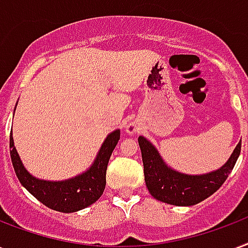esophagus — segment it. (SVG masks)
Wrapping results in <instances>:
<instances>
[{
  "label": "esophagus",
  "instance_id": "esophagus-1",
  "mask_svg": "<svg viewBox=\"0 0 248 248\" xmlns=\"http://www.w3.org/2000/svg\"><path fill=\"white\" fill-rule=\"evenodd\" d=\"M137 131V127L134 126V124H128L127 126V132L128 134H134V132Z\"/></svg>",
  "mask_w": 248,
  "mask_h": 248
}]
</instances>
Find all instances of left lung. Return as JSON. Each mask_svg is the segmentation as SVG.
Listing matches in <instances>:
<instances>
[{
	"mask_svg": "<svg viewBox=\"0 0 248 248\" xmlns=\"http://www.w3.org/2000/svg\"><path fill=\"white\" fill-rule=\"evenodd\" d=\"M144 166L145 185L155 199L178 207H188L203 202L222 186L241 154L239 141L228 162L216 171L203 175H187L165 165L154 145L145 138H138Z\"/></svg>",
	"mask_w": 248,
	"mask_h": 248,
	"instance_id": "left-lung-1",
	"label": "left lung"
}]
</instances>
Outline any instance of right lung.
I'll use <instances>...</instances> for the list:
<instances>
[{
	"mask_svg": "<svg viewBox=\"0 0 248 248\" xmlns=\"http://www.w3.org/2000/svg\"><path fill=\"white\" fill-rule=\"evenodd\" d=\"M120 130L109 134L90 170H87L82 175L62 182H49L32 177L22 165L10 132L11 161L19 182L39 202L58 212H77L93 204L103 195L107 185L108 162L113 149L116 148L117 143L120 140Z\"/></svg>",
	"mask_w": 248,
	"mask_h": 248,
	"instance_id": "add662e5",
	"label": "right lung"
}]
</instances>
